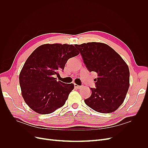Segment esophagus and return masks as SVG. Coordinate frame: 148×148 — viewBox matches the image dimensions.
I'll return each instance as SVG.
<instances>
[{
    "mask_svg": "<svg viewBox=\"0 0 148 148\" xmlns=\"http://www.w3.org/2000/svg\"><path fill=\"white\" fill-rule=\"evenodd\" d=\"M74 86H75V88H77V89H79L80 88V86H79V85H78L77 84H74Z\"/></svg>",
    "mask_w": 148,
    "mask_h": 148,
    "instance_id": "34e87169",
    "label": "esophagus"
}]
</instances>
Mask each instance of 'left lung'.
<instances>
[{"instance_id": "8db88e82", "label": "left lung", "mask_w": 148, "mask_h": 148, "mask_svg": "<svg viewBox=\"0 0 148 148\" xmlns=\"http://www.w3.org/2000/svg\"><path fill=\"white\" fill-rule=\"evenodd\" d=\"M75 46L79 51L89 71H95L96 88L84 102L98 112L110 113L122 105L129 88L128 66L114 49L101 42H88Z\"/></svg>"}]
</instances>
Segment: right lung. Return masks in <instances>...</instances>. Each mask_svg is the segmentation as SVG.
<instances>
[{
    "instance_id": "1",
    "label": "right lung",
    "mask_w": 148,
    "mask_h": 148,
    "mask_svg": "<svg viewBox=\"0 0 148 148\" xmlns=\"http://www.w3.org/2000/svg\"><path fill=\"white\" fill-rule=\"evenodd\" d=\"M79 54L73 45L43 44L25 62L19 76L21 94L30 108L40 114H48L63 106L73 90V83L57 81L58 71L67 60Z\"/></svg>"
}]
</instances>
